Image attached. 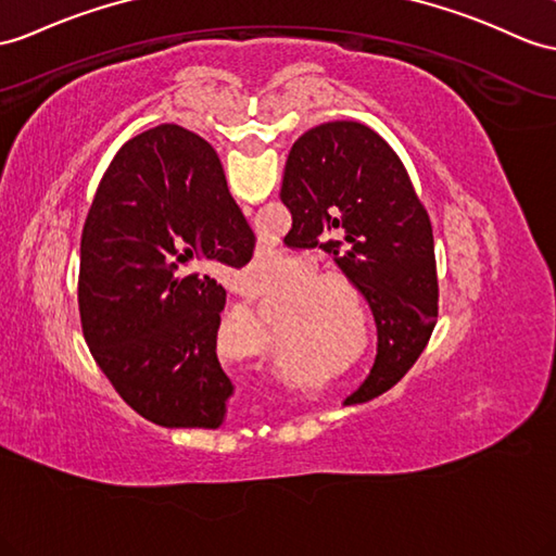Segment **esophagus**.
<instances>
[{
	"instance_id": "1",
	"label": "esophagus",
	"mask_w": 556,
	"mask_h": 556,
	"mask_svg": "<svg viewBox=\"0 0 556 556\" xmlns=\"http://www.w3.org/2000/svg\"><path fill=\"white\" fill-rule=\"evenodd\" d=\"M240 294H260V290H254V288H250V286H248V288H242V290H240Z\"/></svg>"
}]
</instances>
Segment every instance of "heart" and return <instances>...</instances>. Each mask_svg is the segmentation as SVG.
Instances as JSON below:
<instances>
[{
  "label": "heart",
  "mask_w": 556,
  "mask_h": 556,
  "mask_svg": "<svg viewBox=\"0 0 556 556\" xmlns=\"http://www.w3.org/2000/svg\"><path fill=\"white\" fill-rule=\"evenodd\" d=\"M278 266L280 264H274V268ZM304 292L308 296H344L346 302H351L361 311V316H365V296L356 286H351L346 280H318L306 286ZM346 302H325L320 308L323 314H318L325 328H328V334H332V340H344V337L354 332V314H351Z\"/></svg>",
  "instance_id": "1"
}]
</instances>
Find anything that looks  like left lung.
<instances>
[{"mask_svg":"<svg viewBox=\"0 0 556 556\" xmlns=\"http://www.w3.org/2000/svg\"><path fill=\"white\" fill-rule=\"evenodd\" d=\"M280 200L296 238H337L328 252L372 308L377 356L344 403L384 394L413 368L439 316L434 236L408 172L370 127L325 122L294 141Z\"/></svg>","mask_w":556,"mask_h":556,"instance_id":"obj_1","label":"left lung"}]
</instances>
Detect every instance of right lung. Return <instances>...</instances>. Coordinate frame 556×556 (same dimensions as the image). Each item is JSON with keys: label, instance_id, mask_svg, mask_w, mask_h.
Segmentation results:
<instances>
[{"label": "right lung", "instance_id": "right-lung-1", "mask_svg": "<svg viewBox=\"0 0 556 556\" xmlns=\"http://www.w3.org/2000/svg\"><path fill=\"white\" fill-rule=\"evenodd\" d=\"M254 233L214 148L179 125L129 139L93 195L77 302L93 361L141 417L216 429L233 382L216 358L226 290L195 266H245Z\"/></svg>", "mask_w": 556, "mask_h": 556}]
</instances>
